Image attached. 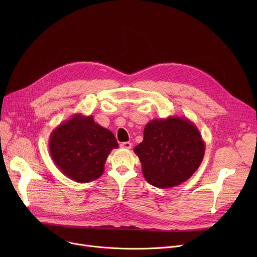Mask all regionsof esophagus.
<instances>
[{
    "label": "esophagus",
    "instance_id": "obj_1",
    "mask_svg": "<svg viewBox=\"0 0 257 257\" xmlns=\"http://www.w3.org/2000/svg\"><path fill=\"white\" fill-rule=\"evenodd\" d=\"M120 147L121 148H125V149H130V148L132 147V144L130 142H125V143H121L120 144Z\"/></svg>",
    "mask_w": 257,
    "mask_h": 257
}]
</instances>
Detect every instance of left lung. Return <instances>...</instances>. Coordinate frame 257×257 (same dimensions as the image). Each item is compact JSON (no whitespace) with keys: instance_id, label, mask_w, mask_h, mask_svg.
Returning a JSON list of instances; mask_svg holds the SVG:
<instances>
[{"instance_id":"left-lung-1","label":"left lung","mask_w":257,"mask_h":257,"mask_svg":"<svg viewBox=\"0 0 257 257\" xmlns=\"http://www.w3.org/2000/svg\"><path fill=\"white\" fill-rule=\"evenodd\" d=\"M134 152L146 180L167 188L186 181L198 170L205 143L193 121L174 115L150 120L144 130V141Z\"/></svg>"}]
</instances>
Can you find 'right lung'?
Listing matches in <instances>:
<instances>
[{"instance_id": "obj_1", "label": "right lung", "mask_w": 257, "mask_h": 257, "mask_svg": "<svg viewBox=\"0 0 257 257\" xmlns=\"http://www.w3.org/2000/svg\"><path fill=\"white\" fill-rule=\"evenodd\" d=\"M118 144L110 130L93 120V116L74 114L54 129L49 150L54 164L70 179L85 183L98 179L105 161Z\"/></svg>"}]
</instances>
